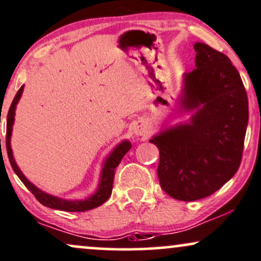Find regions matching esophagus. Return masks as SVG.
Listing matches in <instances>:
<instances>
[{
	"label": "esophagus",
	"mask_w": 261,
	"mask_h": 261,
	"mask_svg": "<svg viewBox=\"0 0 261 261\" xmlns=\"http://www.w3.org/2000/svg\"><path fill=\"white\" fill-rule=\"evenodd\" d=\"M148 133H149L148 127L146 126V124H144V122H137V124L135 125L134 134L136 135V136H147Z\"/></svg>",
	"instance_id": "1"
}]
</instances>
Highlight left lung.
Returning a JSON list of instances; mask_svg holds the SVG:
<instances>
[{
	"label": "left lung",
	"mask_w": 261,
	"mask_h": 261,
	"mask_svg": "<svg viewBox=\"0 0 261 261\" xmlns=\"http://www.w3.org/2000/svg\"><path fill=\"white\" fill-rule=\"evenodd\" d=\"M196 69L185 74L180 103L190 122L166 128L150 143L159 149L158 177L169 196L205 198L236 174L248 125V97L230 58L194 43Z\"/></svg>",
	"instance_id": "1"
}]
</instances>
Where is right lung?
I'll return each mask as SVG.
<instances>
[{"mask_svg":"<svg viewBox=\"0 0 261 261\" xmlns=\"http://www.w3.org/2000/svg\"><path fill=\"white\" fill-rule=\"evenodd\" d=\"M24 85L20 87L19 91L15 95L13 102H12L11 108L8 111L7 115V136H6V147H7V153H8V159L11 163L12 168L17 176L20 178V181L25 185V187L30 191L31 193L35 196V198L42 204V205L48 206V208L63 210V212H86V210H91L97 206L102 205L107 199L111 197L112 190H113V181H114V174L115 169L119 165V163L121 162L122 156H124L128 152V149L131 148V143L128 141H122L121 143H119L115 147L114 150L108 155V158L106 159L105 164H103L102 174H100V180L99 185L95 194L89 197V198L84 200H68V199H62L58 197L51 196V194L43 192L34 186L31 182L24 176L23 172L20 171V169L18 168L17 163H15L13 158V152L11 148V136H12V128H13L14 124V114H15V107L17 103L19 102L21 93H23Z\"/></svg>","mask_w":261,"mask_h":261,"instance_id":"right-lung-1","label":"right lung"}]
</instances>
